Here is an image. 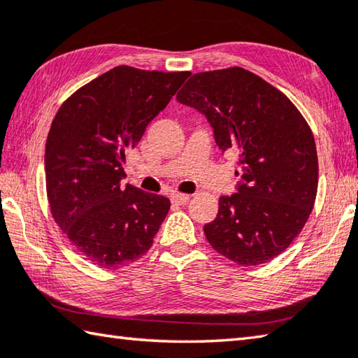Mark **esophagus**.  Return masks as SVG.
<instances>
[{"instance_id": "34e87169", "label": "esophagus", "mask_w": 358, "mask_h": 358, "mask_svg": "<svg viewBox=\"0 0 358 358\" xmlns=\"http://www.w3.org/2000/svg\"><path fill=\"white\" fill-rule=\"evenodd\" d=\"M172 203L175 205H186L187 201H189V196L187 194H180V192H175L171 196Z\"/></svg>"}]
</instances>
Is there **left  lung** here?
<instances>
[{
    "label": "left lung",
    "mask_w": 358,
    "mask_h": 358,
    "mask_svg": "<svg viewBox=\"0 0 358 358\" xmlns=\"http://www.w3.org/2000/svg\"><path fill=\"white\" fill-rule=\"evenodd\" d=\"M206 117L222 152H236V192L219 199L208 243L243 266L269 262L292 243L313 210V133L280 90L241 67L201 71L177 94Z\"/></svg>",
    "instance_id": "8db88e82"
}]
</instances>
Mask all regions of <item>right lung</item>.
I'll return each mask as SVG.
<instances>
[{"instance_id":"add662e5","label":"right lung","mask_w":358,"mask_h":358,"mask_svg":"<svg viewBox=\"0 0 358 358\" xmlns=\"http://www.w3.org/2000/svg\"><path fill=\"white\" fill-rule=\"evenodd\" d=\"M191 73L119 66L62 103L45 147L51 214L71 245L100 268L150 249L171 200L122 186L125 155Z\"/></svg>"}]
</instances>
